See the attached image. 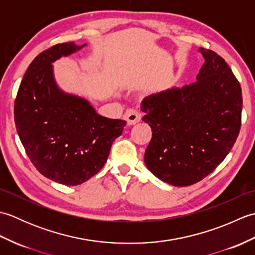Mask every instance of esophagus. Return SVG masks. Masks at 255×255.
Segmentation results:
<instances>
[{"label": "esophagus", "mask_w": 255, "mask_h": 255, "mask_svg": "<svg viewBox=\"0 0 255 255\" xmlns=\"http://www.w3.org/2000/svg\"><path fill=\"white\" fill-rule=\"evenodd\" d=\"M125 119L127 121L128 125H134L141 119V114L136 108H128L125 113Z\"/></svg>", "instance_id": "obj_1"}]
</instances>
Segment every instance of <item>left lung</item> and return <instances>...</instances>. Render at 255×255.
Wrapping results in <instances>:
<instances>
[{
	"label": "left lung",
	"instance_id": "obj_1",
	"mask_svg": "<svg viewBox=\"0 0 255 255\" xmlns=\"http://www.w3.org/2000/svg\"><path fill=\"white\" fill-rule=\"evenodd\" d=\"M205 59L197 81L144 97L142 117L152 130L144 163L173 186L202 181L234 147L241 127L239 81L217 53L199 48Z\"/></svg>",
	"mask_w": 255,
	"mask_h": 255
}]
</instances>
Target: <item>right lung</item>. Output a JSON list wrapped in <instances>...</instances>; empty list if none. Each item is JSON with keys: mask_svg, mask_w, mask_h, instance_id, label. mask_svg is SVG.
<instances>
[{"mask_svg": "<svg viewBox=\"0 0 255 255\" xmlns=\"http://www.w3.org/2000/svg\"><path fill=\"white\" fill-rule=\"evenodd\" d=\"M85 46L64 42L39 53L21 80L14 103L16 130L31 163L49 180L74 186L106 163L126 122L103 117L90 103L58 88L52 62Z\"/></svg>", "mask_w": 255, "mask_h": 255, "instance_id": "obj_1", "label": "right lung"}]
</instances>
